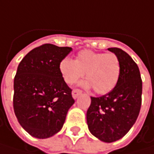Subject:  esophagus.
I'll return each instance as SVG.
<instances>
[{
	"mask_svg": "<svg viewBox=\"0 0 154 154\" xmlns=\"http://www.w3.org/2000/svg\"><path fill=\"white\" fill-rule=\"evenodd\" d=\"M81 93H82V91H81L80 89H74V90L72 91V97H73L74 99H77V97H78Z\"/></svg>",
	"mask_w": 154,
	"mask_h": 154,
	"instance_id": "1",
	"label": "esophagus"
}]
</instances>
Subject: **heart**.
<instances>
[{"label": "heart", "instance_id": "obj_1", "mask_svg": "<svg viewBox=\"0 0 154 154\" xmlns=\"http://www.w3.org/2000/svg\"><path fill=\"white\" fill-rule=\"evenodd\" d=\"M59 69L64 81L72 85L79 78L85 77V87H92L95 92L106 94L111 91L118 83L121 65L114 53H97L91 50L78 52L76 60L65 57L60 62Z\"/></svg>", "mask_w": 154, "mask_h": 154}]
</instances>
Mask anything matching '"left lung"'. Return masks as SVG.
Here are the masks:
<instances>
[{"label": "left lung", "mask_w": 154, "mask_h": 154, "mask_svg": "<svg viewBox=\"0 0 154 154\" xmlns=\"http://www.w3.org/2000/svg\"><path fill=\"white\" fill-rule=\"evenodd\" d=\"M117 55L121 74L116 87L101 97H91L86 119L91 133L111 143L124 137L139 115L142 103V79L137 63L123 50L110 48Z\"/></svg>", "instance_id": "1"}]
</instances>
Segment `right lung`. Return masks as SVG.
Instances as JSON below:
<instances>
[{"label": "right lung", "mask_w": 154, "mask_h": 154, "mask_svg": "<svg viewBox=\"0 0 154 154\" xmlns=\"http://www.w3.org/2000/svg\"><path fill=\"white\" fill-rule=\"evenodd\" d=\"M71 50L44 44L30 51L17 67L14 111L20 125L34 137L48 138L59 132L75 102L59 69Z\"/></svg>", "instance_id": "1"}]
</instances>
